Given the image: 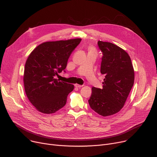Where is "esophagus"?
<instances>
[{"mask_svg": "<svg viewBox=\"0 0 157 157\" xmlns=\"http://www.w3.org/2000/svg\"><path fill=\"white\" fill-rule=\"evenodd\" d=\"M75 86H76V87H77V88H81V87H82L83 85H78V84H76V85H74Z\"/></svg>", "mask_w": 157, "mask_h": 157, "instance_id": "obj_1", "label": "esophagus"}]
</instances>
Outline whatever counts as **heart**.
Masks as SVG:
<instances>
[{
    "label": "heart",
    "instance_id": "obj_1",
    "mask_svg": "<svg viewBox=\"0 0 157 157\" xmlns=\"http://www.w3.org/2000/svg\"><path fill=\"white\" fill-rule=\"evenodd\" d=\"M89 52H93V53H95V50L93 49V48H90L89 49Z\"/></svg>",
    "mask_w": 157,
    "mask_h": 157
}]
</instances>
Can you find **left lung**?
I'll use <instances>...</instances> for the list:
<instances>
[{"instance_id": "left-lung-1", "label": "left lung", "mask_w": 157, "mask_h": 157, "mask_svg": "<svg viewBox=\"0 0 157 157\" xmlns=\"http://www.w3.org/2000/svg\"><path fill=\"white\" fill-rule=\"evenodd\" d=\"M103 53L101 73L105 78L103 88L93 87L88 103L102 116L119 112L124 106L134 83V70L130 57L121 47L110 42L98 41Z\"/></svg>"}]
</instances>
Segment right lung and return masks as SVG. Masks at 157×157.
Masks as SVG:
<instances>
[{"mask_svg": "<svg viewBox=\"0 0 157 157\" xmlns=\"http://www.w3.org/2000/svg\"><path fill=\"white\" fill-rule=\"evenodd\" d=\"M81 38L47 42L37 46L26 61L24 83L27 97L37 110L53 113L63 108L74 85L55 79L67 67Z\"/></svg>", "mask_w": 157, "mask_h": 157, "instance_id": "1", "label": "right lung"}]
</instances>
